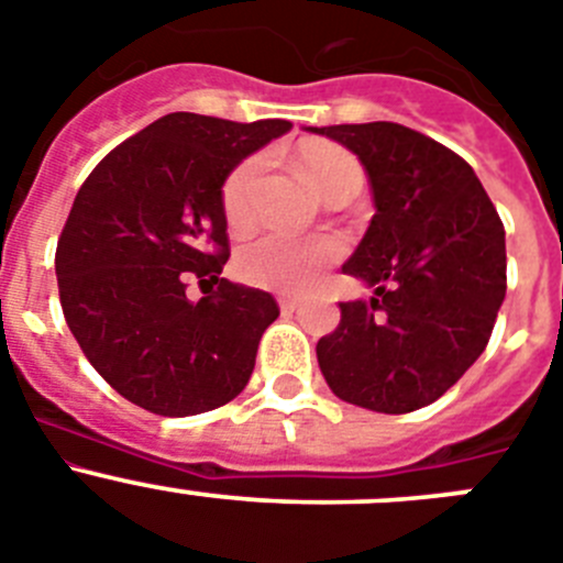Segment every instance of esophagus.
<instances>
[{
	"label": "esophagus",
	"mask_w": 563,
	"mask_h": 563,
	"mask_svg": "<svg viewBox=\"0 0 563 563\" xmlns=\"http://www.w3.org/2000/svg\"><path fill=\"white\" fill-rule=\"evenodd\" d=\"M277 302H280V311L283 313H294V311H297V308H300V302L294 300V297H280V300H277Z\"/></svg>",
	"instance_id": "obj_1"
}]
</instances>
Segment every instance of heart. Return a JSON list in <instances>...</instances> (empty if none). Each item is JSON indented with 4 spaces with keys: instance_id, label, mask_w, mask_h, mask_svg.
<instances>
[{
    "instance_id": "b5f03b06",
    "label": "heart",
    "mask_w": 563,
    "mask_h": 563,
    "mask_svg": "<svg viewBox=\"0 0 563 563\" xmlns=\"http://www.w3.org/2000/svg\"><path fill=\"white\" fill-rule=\"evenodd\" d=\"M297 165L302 176L317 187V194L331 201L339 194L356 196L364 185V170L351 151L325 140H308L297 148ZM263 159L250 156L227 176L221 205L230 224H246L252 216V196L261 179ZM342 255L336 238H288L280 232L255 238L238 252V275L252 286L275 291H302L319 277L328 263Z\"/></svg>"
}]
</instances>
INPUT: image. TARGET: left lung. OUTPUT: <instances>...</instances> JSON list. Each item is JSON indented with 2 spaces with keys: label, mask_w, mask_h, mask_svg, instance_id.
Masks as SVG:
<instances>
[{
  "label": "left lung",
  "mask_w": 563,
  "mask_h": 563,
  "mask_svg": "<svg viewBox=\"0 0 563 563\" xmlns=\"http://www.w3.org/2000/svg\"><path fill=\"white\" fill-rule=\"evenodd\" d=\"M367 170L376 216L344 275L373 288L339 302L317 362L342 401L404 415L438 401L488 344L505 300V227L477 174L398 123L306 129Z\"/></svg>",
  "instance_id": "8db88e82"
}]
</instances>
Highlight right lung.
I'll return each mask as SVG.
<instances>
[{
	"instance_id": "obj_1",
	"label": "right lung",
	"mask_w": 563,
	"mask_h": 563,
	"mask_svg": "<svg viewBox=\"0 0 563 563\" xmlns=\"http://www.w3.org/2000/svg\"><path fill=\"white\" fill-rule=\"evenodd\" d=\"M288 120L165 114L80 185L55 250L60 308L84 356L136 407L168 418L232 401L280 313L261 288L219 277L230 257L221 190ZM217 286L194 303L186 277Z\"/></svg>"
}]
</instances>
